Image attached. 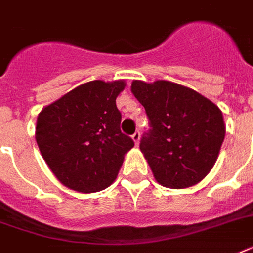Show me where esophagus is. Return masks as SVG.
I'll return each mask as SVG.
<instances>
[{
    "mask_svg": "<svg viewBox=\"0 0 253 253\" xmlns=\"http://www.w3.org/2000/svg\"><path fill=\"white\" fill-rule=\"evenodd\" d=\"M132 140H134L135 144L138 146L139 140H140V132H139V131H135L134 134H132Z\"/></svg>",
    "mask_w": 253,
    "mask_h": 253,
    "instance_id": "obj_1",
    "label": "esophagus"
}]
</instances>
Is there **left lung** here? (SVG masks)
Here are the masks:
<instances>
[{
  "instance_id": "8db88e82",
  "label": "left lung",
  "mask_w": 253,
  "mask_h": 253,
  "mask_svg": "<svg viewBox=\"0 0 253 253\" xmlns=\"http://www.w3.org/2000/svg\"><path fill=\"white\" fill-rule=\"evenodd\" d=\"M131 90L150 121L140 150L156 181L170 189L198 184L214 167L223 143L222 111L196 90L170 81L135 80Z\"/></svg>"
}]
</instances>
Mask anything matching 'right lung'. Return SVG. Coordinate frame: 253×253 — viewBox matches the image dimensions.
Listing matches in <instances>:
<instances>
[{
    "mask_svg": "<svg viewBox=\"0 0 253 253\" xmlns=\"http://www.w3.org/2000/svg\"><path fill=\"white\" fill-rule=\"evenodd\" d=\"M125 81L94 80L63 95L38 115L35 138L47 166L67 188L106 189L117 178L134 140L121 131L115 99Z\"/></svg>",
    "mask_w": 253,
    "mask_h": 253,
    "instance_id": "1",
    "label": "right lung"
}]
</instances>
